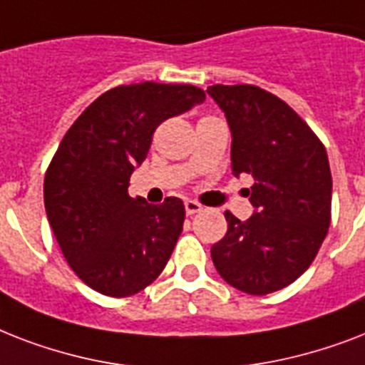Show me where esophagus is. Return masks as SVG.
I'll return each mask as SVG.
<instances>
[{
  "label": "esophagus",
  "mask_w": 365,
  "mask_h": 365,
  "mask_svg": "<svg viewBox=\"0 0 365 365\" xmlns=\"http://www.w3.org/2000/svg\"><path fill=\"white\" fill-rule=\"evenodd\" d=\"M200 210H202V206L197 200H185V212H187L189 216H193V214H197Z\"/></svg>",
  "instance_id": "obj_1"
}]
</instances>
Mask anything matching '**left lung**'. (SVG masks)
<instances>
[{
    "instance_id": "obj_1",
    "label": "left lung",
    "mask_w": 365,
    "mask_h": 365,
    "mask_svg": "<svg viewBox=\"0 0 365 365\" xmlns=\"http://www.w3.org/2000/svg\"><path fill=\"white\" fill-rule=\"evenodd\" d=\"M206 93L231 128V168L252 176L255 212H225L227 233L212 246L220 277L250 295H267L309 269L331 220V172L324 143L284 100L255 85H212Z\"/></svg>"
}]
</instances>
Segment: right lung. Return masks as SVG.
<instances>
[{
  "label": "right lung",
  "instance_id": "1",
  "mask_svg": "<svg viewBox=\"0 0 365 365\" xmlns=\"http://www.w3.org/2000/svg\"><path fill=\"white\" fill-rule=\"evenodd\" d=\"M205 98L193 85H121L94 100L62 138L45 174V210L66 261L100 294H138L170 259L185 206L178 197L163 205L132 199L128 182L155 128Z\"/></svg>",
  "mask_w": 365,
  "mask_h": 365
}]
</instances>
